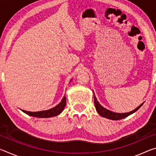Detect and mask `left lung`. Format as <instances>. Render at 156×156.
<instances>
[{"mask_svg":"<svg viewBox=\"0 0 156 156\" xmlns=\"http://www.w3.org/2000/svg\"><path fill=\"white\" fill-rule=\"evenodd\" d=\"M94 104H95V107H96V109L97 111V112L99 113V114L102 116V117H105L106 118H108V119H110V120H121V119H123V118H125L126 117H127L129 115L132 114V113H135L136 111H138L142 105L144 103L141 104L140 106H138V107L136 108L133 111H131L130 112H128V113H115V112H113L112 111H109L107 109H105L101 105H100L98 101L97 100L96 97L95 96V94H94Z\"/></svg>","mask_w":156,"mask_h":156,"instance_id":"1","label":"left lung"}]
</instances>
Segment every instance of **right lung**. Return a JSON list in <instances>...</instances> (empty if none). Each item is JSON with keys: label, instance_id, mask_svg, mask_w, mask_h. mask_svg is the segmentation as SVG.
I'll return each instance as SVG.
<instances>
[{"label": "right lung", "instance_id": "1", "mask_svg": "<svg viewBox=\"0 0 156 156\" xmlns=\"http://www.w3.org/2000/svg\"><path fill=\"white\" fill-rule=\"evenodd\" d=\"M72 80H71L72 81ZM66 105V97L64 96L62 100V101L60 103L54 107L52 109H50L45 111H41V112H27V111L22 110L23 112L25 113L26 114L29 115L33 116V117L36 118H50L54 117V116H56L59 115L61 113Z\"/></svg>", "mask_w": 156, "mask_h": 156}]
</instances>
